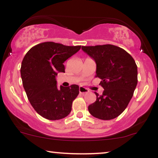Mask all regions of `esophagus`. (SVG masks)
I'll list each match as a JSON object with an SVG mask.
<instances>
[{
    "mask_svg": "<svg viewBox=\"0 0 158 158\" xmlns=\"http://www.w3.org/2000/svg\"><path fill=\"white\" fill-rule=\"evenodd\" d=\"M79 92L80 94H86V93L88 92V90L87 89V88H84V87H82V86H80L79 87Z\"/></svg>",
    "mask_w": 158,
    "mask_h": 158,
    "instance_id": "obj_1",
    "label": "esophagus"
}]
</instances>
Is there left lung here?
I'll list each match as a JSON object with an SVG mask.
<instances>
[{
    "mask_svg": "<svg viewBox=\"0 0 158 158\" xmlns=\"http://www.w3.org/2000/svg\"><path fill=\"white\" fill-rule=\"evenodd\" d=\"M96 63V75L101 79L103 94L95 92L96 101L88 111L94 117L110 120L120 115L132 98L137 84V66L129 54L112 44L82 46Z\"/></svg>",
    "mask_w": 158,
    "mask_h": 158,
    "instance_id": "8db88e82",
    "label": "left lung"
}]
</instances>
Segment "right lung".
Returning a JSON list of instances; mask_svg holds the SVG:
<instances>
[{"label":"right lung","mask_w":158,"mask_h":158,"mask_svg":"<svg viewBox=\"0 0 158 158\" xmlns=\"http://www.w3.org/2000/svg\"><path fill=\"white\" fill-rule=\"evenodd\" d=\"M81 47L43 42L31 47L23 57L21 67L23 88L31 105L42 117L59 120L70 113L79 86L74 84L58 89L55 77L58 73H64V62Z\"/></svg>","instance_id":"1"}]
</instances>
